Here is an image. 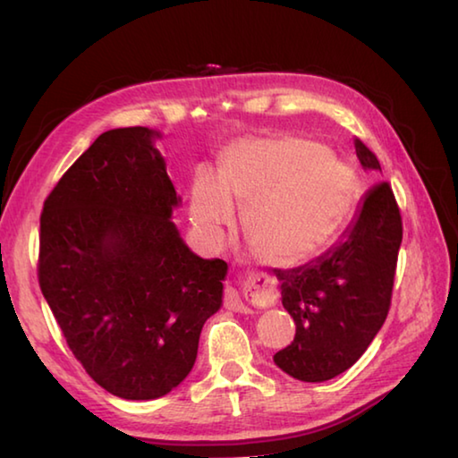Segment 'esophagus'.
<instances>
[{
	"label": "esophagus",
	"mask_w": 458,
	"mask_h": 458,
	"mask_svg": "<svg viewBox=\"0 0 458 458\" xmlns=\"http://www.w3.org/2000/svg\"><path fill=\"white\" fill-rule=\"evenodd\" d=\"M244 294L246 299H262V301H275L276 299V286L275 281H270L267 275L260 273H250L246 276L244 283ZM224 307L230 309V311H238V313H246L248 307L244 305V301L240 299L238 291L234 289H226L224 293Z\"/></svg>",
	"instance_id": "34e87169"
}]
</instances>
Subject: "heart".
Masks as SVG:
<instances>
[{
  "mask_svg": "<svg viewBox=\"0 0 458 458\" xmlns=\"http://www.w3.org/2000/svg\"><path fill=\"white\" fill-rule=\"evenodd\" d=\"M355 193L353 169L307 139L240 143L224 161L220 182L201 177L191 216L218 238L234 216L230 199L248 206L246 234L262 260L291 267L327 242Z\"/></svg>",
  "mask_w": 458,
  "mask_h": 458,
  "instance_id": "heart-1",
  "label": "heart"
}]
</instances>
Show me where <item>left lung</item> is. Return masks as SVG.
Listing matches in <instances>:
<instances>
[{"label":"left lung","mask_w":458,"mask_h":458,"mask_svg":"<svg viewBox=\"0 0 458 458\" xmlns=\"http://www.w3.org/2000/svg\"><path fill=\"white\" fill-rule=\"evenodd\" d=\"M366 169L382 172L374 151L355 139ZM402 216L392 185L377 182L339 242L319 259L294 268H275L283 307L297 331L275 363L301 382H325L350 369L382 329L390 311Z\"/></svg>","instance_id":"obj_1"}]
</instances>
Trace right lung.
Wrapping results in <instances>:
<instances>
[{
    "instance_id": "1",
    "label": "right lung",
    "mask_w": 458,
    "mask_h": 458,
    "mask_svg": "<svg viewBox=\"0 0 458 458\" xmlns=\"http://www.w3.org/2000/svg\"><path fill=\"white\" fill-rule=\"evenodd\" d=\"M147 127L100 135L44 201L38 283L87 374L125 400L190 374L228 265L183 244L177 191Z\"/></svg>"
}]
</instances>
